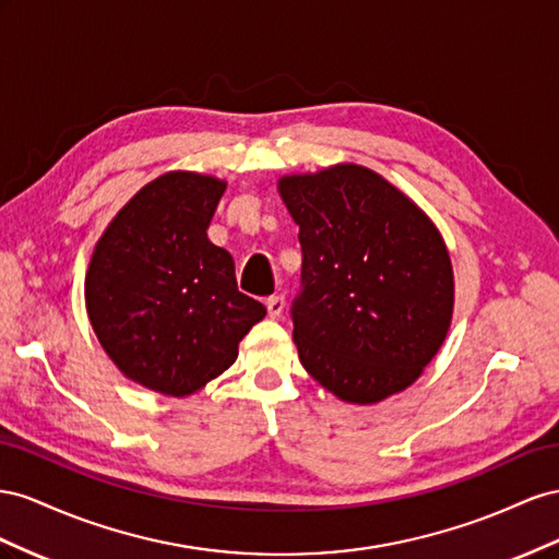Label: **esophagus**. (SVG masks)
<instances>
[{
  "instance_id": "esophagus-1",
  "label": "esophagus",
  "mask_w": 559,
  "mask_h": 559,
  "mask_svg": "<svg viewBox=\"0 0 559 559\" xmlns=\"http://www.w3.org/2000/svg\"><path fill=\"white\" fill-rule=\"evenodd\" d=\"M283 309H285L283 295H271V297L266 299V311H269L271 318H278V316L283 313Z\"/></svg>"
}]
</instances>
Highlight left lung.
I'll use <instances>...</instances> for the list:
<instances>
[{
    "label": "left lung",
    "instance_id": "8db88e82",
    "mask_svg": "<svg viewBox=\"0 0 559 559\" xmlns=\"http://www.w3.org/2000/svg\"><path fill=\"white\" fill-rule=\"evenodd\" d=\"M281 197L299 225L290 316L305 370L360 405L407 389L452 321V264L433 222L354 164L283 178Z\"/></svg>",
    "mask_w": 559,
    "mask_h": 559
}]
</instances>
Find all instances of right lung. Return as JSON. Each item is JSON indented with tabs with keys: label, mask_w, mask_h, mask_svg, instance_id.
<instances>
[{
	"label": "right lung",
	"mask_w": 559,
	"mask_h": 559,
	"mask_svg": "<svg viewBox=\"0 0 559 559\" xmlns=\"http://www.w3.org/2000/svg\"><path fill=\"white\" fill-rule=\"evenodd\" d=\"M222 194L225 182L209 175H162L111 219L88 266V318L107 356L164 395H189L225 372L266 313L205 234Z\"/></svg>",
	"instance_id": "1"
}]
</instances>
